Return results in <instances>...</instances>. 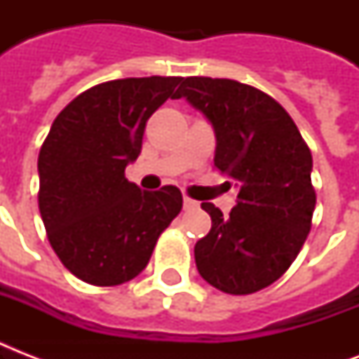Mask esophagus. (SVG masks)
Returning <instances> with one entry per match:
<instances>
[{"instance_id": "1", "label": "esophagus", "mask_w": 359, "mask_h": 359, "mask_svg": "<svg viewBox=\"0 0 359 359\" xmlns=\"http://www.w3.org/2000/svg\"><path fill=\"white\" fill-rule=\"evenodd\" d=\"M184 208H186V210H191V208H197V201H194L191 197L184 196Z\"/></svg>"}]
</instances>
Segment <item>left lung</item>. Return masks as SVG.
I'll return each instance as SVG.
<instances>
[{
    "instance_id": "8db88e82",
    "label": "left lung",
    "mask_w": 359,
    "mask_h": 359,
    "mask_svg": "<svg viewBox=\"0 0 359 359\" xmlns=\"http://www.w3.org/2000/svg\"><path fill=\"white\" fill-rule=\"evenodd\" d=\"M182 97L212 124L214 165L238 188L229 216L201 203L212 227L196 244V266L218 290L251 294L289 270L311 231V151L281 104L255 87L191 76Z\"/></svg>"
}]
</instances>
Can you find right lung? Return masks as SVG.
<instances>
[{
    "instance_id": "1",
    "label": "right lung",
    "mask_w": 359,
    "mask_h": 359,
    "mask_svg": "<svg viewBox=\"0 0 359 359\" xmlns=\"http://www.w3.org/2000/svg\"><path fill=\"white\" fill-rule=\"evenodd\" d=\"M182 78H124L95 86L55 117L39 152V210L53 251L78 279L114 287L147 266L179 216L177 186L143 191L124 177L147 121Z\"/></svg>"
}]
</instances>
